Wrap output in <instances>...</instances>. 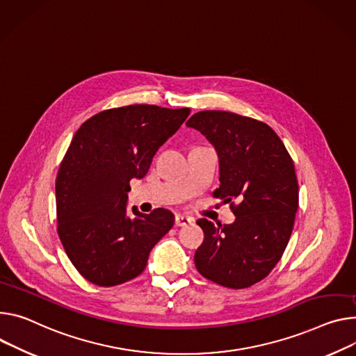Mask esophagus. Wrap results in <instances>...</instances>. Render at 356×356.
Here are the masks:
<instances>
[{"instance_id":"esophagus-1","label":"esophagus","mask_w":356,"mask_h":356,"mask_svg":"<svg viewBox=\"0 0 356 356\" xmlns=\"http://www.w3.org/2000/svg\"><path fill=\"white\" fill-rule=\"evenodd\" d=\"M193 222V218H190V217H187V216H180V214H177L176 217H175V225L176 227H186V225H188V224H191Z\"/></svg>"}]
</instances>
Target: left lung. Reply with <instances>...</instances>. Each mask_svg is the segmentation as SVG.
<instances>
[{"label":"left lung","mask_w":356,"mask_h":356,"mask_svg":"<svg viewBox=\"0 0 356 356\" xmlns=\"http://www.w3.org/2000/svg\"><path fill=\"white\" fill-rule=\"evenodd\" d=\"M186 124L216 147L220 187L213 196L230 203L236 216L224 225L197 220L204 241L195 254L196 268L218 285L248 288L273 271L293 233L298 210L294 161L278 135L257 119L202 111Z\"/></svg>","instance_id":"8db88e82"}]
</instances>
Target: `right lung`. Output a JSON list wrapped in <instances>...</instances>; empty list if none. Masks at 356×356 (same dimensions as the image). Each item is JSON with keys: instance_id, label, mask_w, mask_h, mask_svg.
I'll use <instances>...</instances> for the list:
<instances>
[{"instance_id": "obj_1", "label": "right lung", "mask_w": 356, "mask_h": 356, "mask_svg": "<svg viewBox=\"0 0 356 356\" xmlns=\"http://www.w3.org/2000/svg\"><path fill=\"white\" fill-rule=\"evenodd\" d=\"M188 115V108L129 105L96 113L76 131L56 176V230L89 282L115 286L136 278L173 227L166 209L142 214L134 207L129 216L127 191Z\"/></svg>"}]
</instances>
